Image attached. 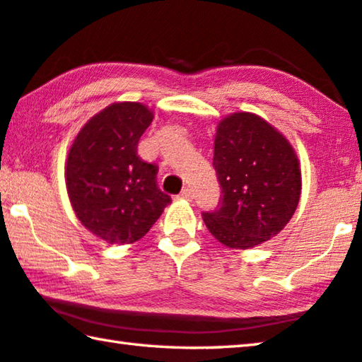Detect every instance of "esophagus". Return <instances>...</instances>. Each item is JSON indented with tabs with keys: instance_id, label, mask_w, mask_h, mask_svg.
<instances>
[{
	"instance_id": "34e87169",
	"label": "esophagus",
	"mask_w": 362,
	"mask_h": 362,
	"mask_svg": "<svg viewBox=\"0 0 362 362\" xmlns=\"http://www.w3.org/2000/svg\"><path fill=\"white\" fill-rule=\"evenodd\" d=\"M180 198H182V199H187V201H193V198H194L193 189L188 188V187L183 188L182 193H180Z\"/></svg>"
}]
</instances>
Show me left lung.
I'll list each match as a JSON object with an SVG mask.
<instances>
[{"label": "left lung", "mask_w": 362, "mask_h": 362, "mask_svg": "<svg viewBox=\"0 0 362 362\" xmlns=\"http://www.w3.org/2000/svg\"><path fill=\"white\" fill-rule=\"evenodd\" d=\"M214 168L222 187L216 211L203 212L211 235L231 249L272 240L289 223L302 192L298 159L283 134L259 115L218 122Z\"/></svg>", "instance_id": "left-lung-1"}]
</instances>
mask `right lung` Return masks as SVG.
Wrapping results in <instances>:
<instances>
[{
	"instance_id": "obj_1",
	"label": "right lung",
	"mask_w": 362,
	"mask_h": 362,
	"mask_svg": "<svg viewBox=\"0 0 362 362\" xmlns=\"http://www.w3.org/2000/svg\"><path fill=\"white\" fill-rule=\"evenodd\" d=\"M151 121L144 103L116 102L86 122L70 146L65 183L73 211L110 244L139 241L170 203L158 188V168L137 155Z\"/></svg>"
}]
</instances>
